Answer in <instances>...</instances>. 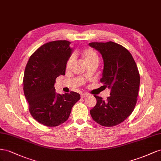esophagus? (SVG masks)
I'll return each instance as SVG.
<instances>
[{"label": "esophagus", "mask_w": 161, "mask_h": 161, "mask_svg": "<svg viewBox=\"0 0 161 161\" xmlns=\"http://www.w3.org/2000/svg\"><path fill=\"white\" fill-rule=\"evenodd\" d=\"M87 96H88V94H87V93H83L81 94V97L82 98H84L87 97Z\"/></svg>", "instance_id": "esophagus-1"}]
</instances>
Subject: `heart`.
I'll list each match as a JSON object with an SVG mask.
<instances>
[{"label":"heart","mask_w":161,"mask_h":161,"mask_svg":"<svg viewBox=\"0 0 161 161\" xmlns=\"http://www.w3.org/2000/svg\"><path fill=\"white\" fill-rule=\"evenodd\" d=\"M82 55H83L84 61L86 63L92 60H94V59H98L97 53H96L95 50L91 48L85 49L83 51V53H82ZM74 60H75V56L74 55H71V56L69 57V58L68 59L67 63V68H69L71 66Z\"/></svg>","instance_id":"obj_1"}]
</instances>
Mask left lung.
I'll use <instances>...</instances> for the list:
<instances>
[{
  "label": "left lung",
  "instance_id": "left-lung-1",
  "mask_svg": "<svg viewBox=\"0 0 161 161\" xmlns=\"http://www.w3.org/2000/svg\"><path fill=\"white\" fill-rule=\"evenodd\" d=\"M91 47L102 54L104 68L101 83L111 89L105 101L94 96L96 106L90 110L94 120L105 127L124 121L134 111L138 94L140 77L131 53L115 42H91Z\"/></svg>",
  "mask_w": 161,
  "mask_h": 161
}]
</instances>
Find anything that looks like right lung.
Listing matches in <instances>:
<instances>
[{
    "label": "right lung",
    "instance_id": "1",
    "mask_svg": "<svg viewBox=\"0 0 161 161\" xmlns=\"http://www.w3.org/2000/svg\"><path fill=\"white\" fill-rule=\"evenodd\" d=\"M71 42L56 40L46 43L31 55L24 76V91L29 110L35 120L48 127L65 122L80 95L75 92L57 94L56 78L65 75L73 52Z\"/></svg>",
    "mask_w": 161,
    "mask_h": 161
}]
</instances>
